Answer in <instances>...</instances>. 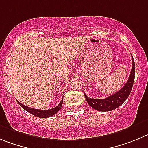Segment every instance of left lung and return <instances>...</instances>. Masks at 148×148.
<instances>
[{
    "label": "left lung",
    "instance_id": "1",
    "mask_svg": "<svg viewBox=\"0 0 148 148\" xmlns=\"http://www.w3.org/2000/svg\"><path fill=\"white\" fill-rule=\"evenodd\" d=\"M132 60V69L130 71L128 80L118 92L102 99H90L84 93L86 101L89 106H91L95 110H99V111H110V110H115L116 108L119 107L127 99V97L130 94V91L132 90L134 78H135V63H134V60L133 57Z\"/></svg>",
    "mask_w": 148,
    "mask_h": 148
}]
</instances>
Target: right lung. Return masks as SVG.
<instances>
[{"instance_id": "obj_1", "label": "right lung", "mask_w": 148, "mask_h": 148, "mask_svg": "<svg viewBox=\"0 0 148 148\" xmlns=\"http://www.w3.org/2000/svg\"><path fill=\"white\" fill-rule=\"evenodd\" d=\"M62 102H63V97H62V99L61 100V102H60V104L58 106H56L55 108L51 109H49V110H39V109H34L32 108H29L28 106H24L23 104L20 103V102H18L19 103L20 106L26 110V111H28L30 114H33L34 116H36L38 117H40V118H47V117L52 116L53 115L56 114L60 110V109L61 108L62 106Z\"/></svg>"}]
</instances>
